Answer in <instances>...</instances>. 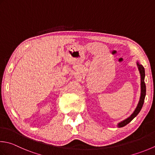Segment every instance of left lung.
<instances>
[{
  "label": "left lung",
  "mask_w": 155,
  "mask_h": 155,
  "mask_svg": "<svg viewBox=\"0 0 155 155\" xmlns=\"http://www.w3.org/2000/svg\"><path fill=\"white\" fill-rule=\"evenodd\" d=\"M136 64H137V67L138 68L139 72H140V99H139L138 104L137 106H136V107L135 109V110L134 111V112H133V113L130 115V116L128 118H126V119H125L124 120L122 121V122H120L117 124L118 128H122V127L125 126L126 125H127V124L131 122V121L139 114V112L140 111L142 106H143V104H144L145 96H146V84H145V83H144V78H145L144 68L143 67V66L140 64L138 62V61L136 62Z\"/></svg>",
  "instance_id": "1"
}]
</instances>
